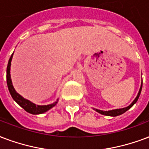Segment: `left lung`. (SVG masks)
<instances>
[{
  "label": "left lung",
  "mask_w": 149,
  "mask_h": 149,
  "mask_svg": "<svg viewBox=\"0 0 149 149\" xmlns=\"http://www.w3.org/2000/svg\"><path fill=\"white\" fill-rule=\"evenodd\" d=\"M141 89H142V82H141V85L140 90H139V92H138L137 97H135V99L133 101V102L130 104L129 106L127 107L123 108V109H113V110H109V111H103V110H99V109H94L97 112L100 114L102 115H105V116H120L123 113H124L126 111H127L128 109H130V108L132 107L133 105H134L135 103L137 102L138 99L139 98V96L141 95Z\"/></svg>",
  "instance_id": "8db88e82"
}]
</instances>
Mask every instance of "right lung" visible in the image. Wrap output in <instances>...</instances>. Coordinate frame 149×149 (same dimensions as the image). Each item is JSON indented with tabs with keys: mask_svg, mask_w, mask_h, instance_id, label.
<instances>
[{
	"mask_svg": "<svg viewBox=\"0 0 149 149\" xmlns=\"http://www.w3.org/2000/svg\"><path fill=\"white\" fill-rule=\"evenodd\" d=\"M13 57V54H11V56L9 58L8 63V66H7V84H8V91L10 94H11L12 98L15 101V102L21 106L22 109H24L27 112L33 114V115H37V114H42L44 112H47L49 109H51L52 108H53L54 105L58 103V99H57V101L52 104L47 105H38L34 104L33 102L27 99H25L24 97H22L21 95L18 94L15 91L13 85H12V82L11 79V74H10V70H11V62Z\"/></svg>",
	"mask_w": 149,
	"mask_h": 149,
	"instance_id": "right-lung-1",
	"label": "right lung"
}]
</instances>
